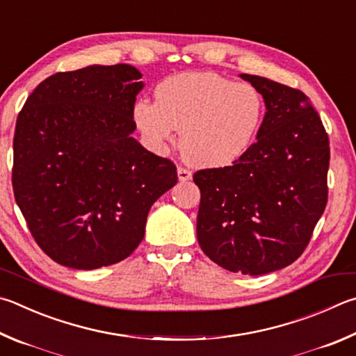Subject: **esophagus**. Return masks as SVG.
<instances>
[{
  "label": "esophagus",
  "mask_w": 356,
  "mask_h": 356,
  "mask_svg": "<svg viewBox=\"0 0 356 356\" xmlns=\"http://www.w3.org/2000/svg\"><path fill=\"white\" fill-rule=\"evenodd\" d=\"M177 177H179L180 182H186V180H191L193 174H191V171L186 170V168L179 166L177 168Z\"/></svg>",
  "instance_id": "34e87169"
}]
</instances>
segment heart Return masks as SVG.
I'll use <instances>...</instances> for the list:
<instances>
[{"label":"heart","instance_id":"obj_1","mask_svg":"<svg viewBox=\"0 0 356 356\" xmlns=\"http://www.w3.org/2000/svg\"><path fill=\"white\" fill-rule=\"evenodd\" d=\"M264 104L250 83L216 73H180L156 88V102L140 99L134 121L154 146L165 147L182 129V152L202 168L234 165L249 151L263 120Z\"/></svg>","mask_w":356,"mask_h":356}]
</instances>
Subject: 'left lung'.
I'll use <instances>...</instances> for the list:
<instances>
[{
	"instance_id": "left-lung-1",
	"label": "left lung",
	"mask_w": 356,
	"mask_h": 356,
	"mask_svg": "<svg viewBox=\"0 0 356 356\" xmlns=\"http://www.w3.org/2000/svg\"><path fill=\"white\" fill-rule=\"evenodd\" d=\"M264 99L257 141L232 166L197 171V241L219 266L263 275L302 255L327 205L330 146L308 96L240 74Z\"/></svg>"
}]
</instances>
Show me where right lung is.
Returning <instances> with one entry per match:
<instances>
[{
    "label": "right lung",
    "instance_id": "obj_1",
    "mask_svg": "<svg viewBox=\"0 0 356 356\" xmlns=\"http://www.w3.org/2000/svg\"><path fill=\"white\" fill-rule=\"evenodd\" d=\"M127 65H90L37 86L17 118L15 200L49 258L73 269L124 260L152 204L177 184L171 160L132 137L145 87Z\"/></svg>",
    "mask_w": 356,
    "mask_h": 356
}]
</instances>
